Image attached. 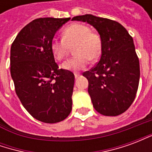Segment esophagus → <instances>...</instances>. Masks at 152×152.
Returning <instances> with one entry per match:
<instances>
[{
	"label": "esophagus",
	"instance_id": "1",
	"mask_svg": "<svg viewBox=\"0 0 152 152\" xmlns=\"http://www.w3.org/2000/svg\"><path fill=\"white\" fill-rule=\"evenodd\" d=\"M79 76H80V74H79V73H75V77H76V78H78Z\"/></svg>",
	"mask_w": 152,
	"mask_h": 152
}]
</instances>
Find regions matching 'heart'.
Returning <instances> with one entry per match:
<instances>
[{"label": "heart", "instance_id": "b5f03b06", "mask_svg": "<svg viewBox=\"0 0 152 152\" xmlns=\"http://www.w3.org/2000/svg\"><path fill=\"white\" fill-rule=\"evenodd\" d=\"M63 39L54 38L50 44V50L54 58L64 59L73 47L75 56L65 61L61 67L66 71H79L85 68L89 60H95L100 55L102 41L99 34L90 31L82 23H74L66 27L62 33Z\"/></svg>", "mask_w": 152, "mask_h": 152}]
</instances>
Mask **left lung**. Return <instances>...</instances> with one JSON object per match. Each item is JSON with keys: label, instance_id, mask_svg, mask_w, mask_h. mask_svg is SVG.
Segmentation results:
<instances>
[{"label": "left lung", "instance_id": "8db88e82", "mask_svg": "<svg viewBox=\"0 0 152 152\" xmlns=\"http://www.w3.org/2000/svg\"><path fill=\"white\" fill-rule=\"evenodd\" d=\"M72 20L93 26L102 41L99 62L83 73L89 81L88 92L94 107L103 115L122 114L134 102L140 78L133 38L121 23L108 18L85 15Z\"/></svg>", "mask_w": 152, "mask_h": 152}]
</instances>
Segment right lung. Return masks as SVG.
Instances as JSON below:
<instances>
[{
	"mask_svg": "<svg viewBox=\"0 0 152 152\" xmlns=\"http://www.w3.org/2000/svg\"><path fill=\"white\" fill-rule=\"evenodd\" d=\"M71 18H40L18 32L10 49V74L22 104L38 121H63L72 108L75 76L58 69L50 50L58 30Z\"/></svg>",
	"mask_w": 152,
	"mask_h": 152,
	"instance_id": "right-lung-1",
	"label": "right lung"
}]
</instances>
